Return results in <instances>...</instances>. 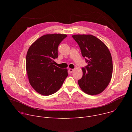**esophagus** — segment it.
I'll list each match as a JSON object with an SVG mask.
<instances>
[{"label": "esophagus", "mask_w": 132, "mask_h": 132, "mask_svg": "<svg viewBox=\"0 0 132 132\" xmlns=\"http://www.w3.org/2000/svg\"><path fill=\"white\" fill-rule=\"evenodd\" d=\"M69 71L70 73H72L73 71V69H71V68H69Z\"/></svg>", "instance_id": "esophagus-1"}]
</instances>
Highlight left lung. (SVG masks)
Here are the masks:
<instances>
[{
	"label": "left lung",
	"instance_id": "obj_1",
	"mask_svg": "<svg viewBox=\"0 0 132 132\" xmlns=\"http://www.w3.org/2000/svg\"><path fill=\"white\" fill-rule=\"evenodd\" d=\"M78 44L88 65L82 68V77L78 80L81 89L90 95L102 92L108 86L112 75L111 53L100 40L92 35H72Z\"/></svg>",
	"mask_w": 132,
	"mask_h": 132
}]
</instances>
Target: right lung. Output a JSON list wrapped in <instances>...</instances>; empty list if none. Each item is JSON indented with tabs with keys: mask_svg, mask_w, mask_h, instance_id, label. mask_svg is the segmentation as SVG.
Here are the masks:
<instances>
[{
	"mask_svg": "<svg viewBox=\"0 0 132 132\" xmlns=\"http://www.w3.org/2000/svg\"><path fill=\"white\" fill-rule=\"evenodd\" d=\"M66 34L42 36L29 47L26 56V70L33 88L43 96L57 92L68 76L67 69L55 66L58 57V46Z\"/></svg>",
	"mask_w": 132,
	"mask_h": 132,
	"instance_id": "right-lung-1",
	"label": "right lung"
}]
</instances>
